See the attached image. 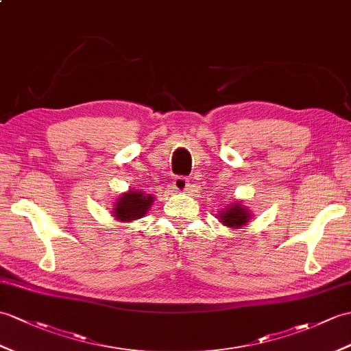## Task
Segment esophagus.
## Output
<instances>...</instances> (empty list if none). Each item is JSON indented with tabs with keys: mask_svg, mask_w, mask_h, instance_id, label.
<instances>
[{
	"mask_svg": "<svg viewBox=\"0 0 351 351\" xmlns=\"http://www.w3.org/2000/svg\"><path fill=\"white\" fill-rule=\"evenodd\" d=\"M190 182L189 179L184 178V176H178L175 178L173 181V189L178 191V193H189L190 191Z\"/></svg>",
	"mask_w": 351,
	"mask_h": 351,
	"instance_id": "1",
	"label": "esophagus"
}]
</instances>
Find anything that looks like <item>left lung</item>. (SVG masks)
Masks as SVG:
<instances>
[{
    "mask_svg": "<svg viewBox=\"0 0 351 351\" xmlns=\"http://www.w3.org/2000/svg\"><path fill=\"white\" fill-rule=\"evenodd\" d=\"M251 217V210L241 200H236L232 205L219 209L217 213L219 223L226 227H230V229H242L250 223Z\"/></svg>",
    "mask_w": 351,
    "mask_h": 351,
    "instance_id": "8db88e82",
    "label": "left lung"
}]
</instances>
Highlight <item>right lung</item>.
I'll use <instances>...</instances> for the list:
<instances>
[{"instance_id": "obj_1", "label": "right lung", "mask_w": 351, "mask_h": 351, "mask_svg": "<svg viewBox=\"0 0 351 351\" xmlns=\"http://www.w3.org/2000/svg\"><path fill=\"white\" fill-rule=\"evenodd\" d=\"M154 203V195L142 190H128L119 194L113 202L112 217L119 223H133L134 219L145 217Z\"/></svg>"}]
</instances>
